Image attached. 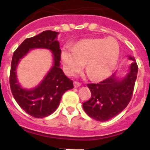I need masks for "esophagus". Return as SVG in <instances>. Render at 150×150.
<instances>
[{
  "label": "esophagus",
  "mask_w": 150,
  "mask_h": 150,
  "mask_svg": "<svg viewBox=\"0 0 150 150\" xmlns=\"http://www.w3.org/2000/svg\"><path fill=\"white\" fill-rule=\"evenodd\" d=\"M80 86H81L80 83H78V82H77V81H74V87H80Z\"/></svg>",
  "instance_id": "esophagus-1"
}]
</instances>
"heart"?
I'll return each mask as SVG.
<instances>
[{
	"mask_svg": "<svg viewBox=\"0 0 150 150\" xmlns=\"http://www.w3.org/2000/svg\"><path fill=\"white\" fill-rule=\"evenodd\" d=\"M120 55L118 42L114 38L84 39L61 51L64 72L68 75L78 73L86 66L90 78L100 81L108 78L115 69Z\"/></svg>",
	"mask_w": 150,
	"mask_h": 150,
	"instance_id": "obj_1",
	"label": "heart"
}]
</instances>
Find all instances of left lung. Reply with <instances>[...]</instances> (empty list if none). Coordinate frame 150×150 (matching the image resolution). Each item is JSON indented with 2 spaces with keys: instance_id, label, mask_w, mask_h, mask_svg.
Wrapping results in <instances>:
<instances>
[{
  "instance_id": "8db88e82",
  "label": "left lung",
  "mask_w": 150,
  "mask_h": 150,
  "mask_svg": "<svg viewBox=\"0 0 150 150\" xmlns=\"http://www.w3.org/2000/svg\"><path fill=\"white\" fill-rule=\"evenodd\" d=\"M128 58L132 63L123 78H119L115 72L100 83L87 84L91 98L83 102V108L89 117L105 122L126 108L133 94L138 69L134 57L128 56Z\"/></svg>"
}]
</instances>
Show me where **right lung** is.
Wrapping results in <instances>:
<instances>
[{"mask_svg":"<svg viewBox=\"0 0 150 150\" xmlns=\"http://www.w3.org/2000/svg\"><path fill=\"white\" fill-rule=\"evenodd\" d=\"M59 32L45 30L28 38L21 43L13 55L9 84L13 97L27 114L36 118H43L53 114L60 105L62 96L73 88V82L60 69L61 50L57 41ZM43 48L51 51L53 65L43 81L36 88H24L17 78L16 69L21 59L33 49Z\"/></svg>","mask_w":150,"mask_h":150,"instance_id":"1","label":"right lung"}]
</instances>
